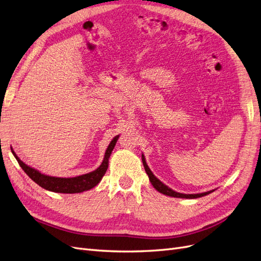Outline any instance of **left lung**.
<instances>
[{
	"instance_id": "8db88e82",
	"label": "left lung",
	"mask_w": 261,
	"mask_h": 261,
	"mask_svg": "<svg viewBox=\"0 0 261 261\" xmlns=\"http://www.w3.org/2000/svg\"><path fill=\"white\" fill-rule=\"evenodd\" d=\"M141 159H143V164H144V167H145V171H146V173L148 174L150 183L152 184V186L156 189L158 192H160L163 195H167V196H170V197H176V198L194 199V198H199V197H203V196H206V195H209L212 192H215V189H212V191H209V192H206V193H201V194H181V193H177L175 191H173V189H171L170 187H168L167 185H164L160 179H158L153 175V173L151 172V170H150L149 167H148V164L146 162V159H145V155L144 154H141Z\"/></svg>"
}]
</instances>
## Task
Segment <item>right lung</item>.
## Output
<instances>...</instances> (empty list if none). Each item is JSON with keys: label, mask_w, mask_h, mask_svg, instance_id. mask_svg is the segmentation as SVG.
Returning a JSON list of instances; mask_svg holds the SVG:
<instances>
[{"label": "right lung", "mask_w": 261, "mask_h": 261, "mask_svg": "<svg viewBox=\"0 0 261 261\" xmlns=\"http://www.w3.org/2000/svg\"><path fill=\"white\" fill-rule=\"evenodd\" d=\"M118 139V135L115 136L111 143H110L109 147L106 150L103 161H102L100 167L90 173H87V174H83L80 176L75 177H57V176H50L42 174L41 172L38 170L29 167L26 163H23L17 154L12 149V152L14 156L16 158L17 162L19 163L20 168L25 171L26 174L33 179L35 183H37L39 186L46 189V191L54 192V193H62V194H76V193H83L85 191H89V189L97 186L101 178L103 177L109 167V158L111 155L114 146Z\"/></svg>", "instance_id": "add662e5"}]
</instances>
